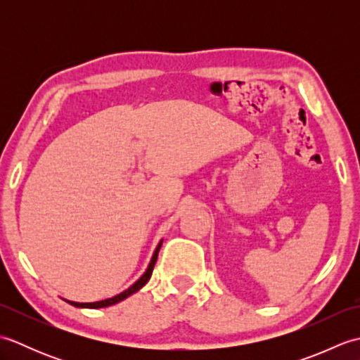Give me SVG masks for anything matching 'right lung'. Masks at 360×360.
Wrapping results in <instances>:
<instances>
[{"label":"right lung","instance_id":"add662e5","mask_svg":"<svg viewBox=\"0 0 360 360\" xmlns=\"http://www.w3.org/2000/svg\"><path fill=\"white\" fill-rule=\"evenodd\" d=\"M160 246H162V241H160V243L158 244V248H156V250H155V254H153V257H151V262H150V264H148V267H147V271H145V274L142 275V277H141L139 280H137V281L134 283V285H131L127 290H124V292H120V294L114 295V297H111V298H106V300L94 302V303H77V302H70V300H66V302L70 303V304H72V307H75V308H91V309H97V308L111 307V304H116V303H119V302H122V300H125L127 297H129L131 294L137 292V290H139L142 286L147 285V281L150 280L151 274H153V267H155V264H156V259H158V254H159Z\"/></svg>","mask_w":360,"mask_h":360}]
</instances>
